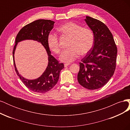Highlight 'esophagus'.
<instances>
[{"label": "esophagus", "mask_w": 130, "mask_h": 130, "mask_svg": "<svg viewBox=\"0 0 130 130\" xmlns=\"http://www.w3.org/2000/svg\"><path fill=\"white\" fill-rule=\"evenodd\" d=\"M69 64H70L69 63H65L64 66V67H67V66H69Z\"/></svg>", "instance_id": "1"}]
</instances>
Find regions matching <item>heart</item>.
<instances>
[{
  "label": "heart",
  "instance_id": "1",
  "mask_svg": "<svg viewBox=\"0 0 130 130\" xmlns=\"http://www.w3.org/2000/svg\"><path fill=\"white\" fill-rule=\"evenodd\" d=\"M58 31L70 38L69 49L64 50L60 56V60L66 63H70L81 55L88 54L94 44V35L88 27H82L73 22L66 23L58 27ZM47 43L50 50L55 54H60L61 48L57 35L50 34L47 38Z\"/></svg>",
  "mask_w": 130,
  "mask_h": 130
}]
</instances>
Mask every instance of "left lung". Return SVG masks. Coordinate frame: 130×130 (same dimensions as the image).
Wrapping results in <instances>:
<instances>
[{
    "instance_id": "left-lung-1",
    "label": "left lung",
    "mask_w": 130,
    "mask_h": 130,
    "mask_svg": "<svg viewBox=\"0 0 130 130\" xmlns=\"http://www.w3.org/2000/svg\"><path fill=\"white\" fill-rule=\"evenodd\" d=\"M85 21L94 33L91 50L80 62L77 80L88 89L101 88L113 76L116 67L117 48L113 35L104 23L86 16Z\"/></svg>"
}]
</instances>
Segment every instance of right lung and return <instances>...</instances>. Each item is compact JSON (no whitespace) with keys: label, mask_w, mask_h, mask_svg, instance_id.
Returning a JSON list of instances; mask_svg holds the SVG:
<instances>
[{"label":"right lung","mask_w":130,"mask_h":130,"mask_svg":"<svg viewBox=\"0 0 130 130\" xmlns=\"http://www.w3.org/2000/svg\"><path fill=\"white\" fill-rule=\"evenodd\" d=\"M55 22L47 19H38L23 27L15 38L13 50V60L15 72L26 87L33 92L43 93L49 91L56 85L60 76L61 70L64 68V64L59 62L51 55L47 43V38L50 31L54 27ZM25 39H32L41 43L48 55V64L42 75L35 80H27L18 72L14 63V54L18 42Z\"/></svg>","instance_id":"add662e5"}]
</instances>
